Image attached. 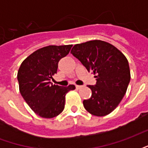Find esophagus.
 Returning a JSON list of instances; mask_svg holds the SVG:
<instances>
[{
	"mask_svg": "<svg viewBox=\"0 0 148 148\" xmlns=\"http://www.w3.org/2000/svg\"><path fill=\"white\" fill-rule=\"evenodd\" d=\"M82 87V86H76V89H77V90H79Z\"/></svg>",
	"mask_w": 148,
	"mask_h": 148,
	"instance_id": "1",
	"label": "esophagus"
}]
</instances>
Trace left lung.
I'll return each instance as SVG.
<instances>
[{
	"label": "left lung",
	"mask_w": 148,
	"mask_h": 148,
	"mask_svg": "<svg viewBox=\"0 0 148 148\" xmlns=\"http://www.w3.org/2000/svg\"><path fill=\"white\" fill-rule=\"evenodd\" d=\"M71 53L97 78L95 85L88 86L92 95L83 101L85 109L97 116L109 114L123 99L130 82L126 57L114 46L102 40L75 44Z\"/></svg>",
	"instance_id": "obj_1"
}]
</instances>
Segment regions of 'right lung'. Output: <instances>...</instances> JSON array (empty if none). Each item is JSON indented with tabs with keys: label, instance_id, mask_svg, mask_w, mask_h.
Wrapping results in <instances>:
<instances>
[{
	"label": "right lung",
	"instance_id": "add662e5",
	"mask_svg": "<svg viewBox=\"0 0 148 148\" xmlns=\"http://www.w3.org/2000/svg\"><path fill=\"white\" fill-rule=\"evenodd\" d=\"M72 45L47 46L33 52L21 63L17 74L20 92L37 115L53 118L63 111L65 96L75 86L62 87L51 82L57 74L62 58L69 54Z\"/></svg>",
	"mask_w": 148,
	"mask_h": 148
}]
</instances>
